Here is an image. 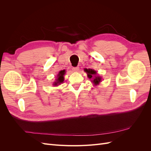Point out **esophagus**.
Masks as SVG:
<instances>
[{
  "label": "esophagus",
  "instance_id": "34e87169",
  "mask_svg": "<svg viewBox=\"0 0 151 151\" xmlns=\"http://www.w3.org/2000/svg\"><path fill=\"white\" fill-rule=\"evenodd\" d=\"M79 70V67H75L72 68V70L74 72H77Z\"/></svg>",
  "mask_w": 151,
  "mask_h": 151
}]
</instances>
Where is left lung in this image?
<instances>
[{"mask_svg": "<svg viewBox=\"0 0 151 151\" xmlns=\"http://www.w3.org/2000/svg\"><path fill=\"white\" fill-rule=\"evenodd\" d=\"M85 72H87V74H88V76L89 79H91L93 77V75H95L96 74V72L94 71V70L93 69H89V68H88V69H85ZM96 77V76H95ZM101 77H96L94 79V80H93V83L95 84V85H97L99 83V82H101Z\"/></svg>", "mask_w": 151, "mask_h": 151, "instance_id": "1", "label": "left lung"}]
</instances>
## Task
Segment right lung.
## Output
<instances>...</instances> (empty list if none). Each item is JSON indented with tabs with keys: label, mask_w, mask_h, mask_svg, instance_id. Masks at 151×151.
I'll use <instances>...</instances> for the list:
<instances>
[{
	"label": "right lung",
	"mask_w": 151,
	"mask_h": 151,
	"mask_svg": "<svg viewBox=\"0 0 151 151\" xmlns=\"http://www.w3.org/2000/svg\"><path fill=\"white\" fill-rule=\"evenodd\" d=\"M65 70H61L60 72H59V74H58V76H57V79H56L57 81L53 84V85L57 86L58 84L63 83V79H64V78H63V76H64L65 73Z\"/></svg>",
	"instance_id": "1"
}]
</instances>
